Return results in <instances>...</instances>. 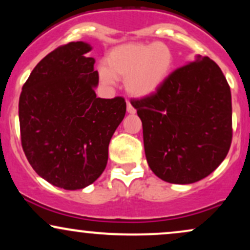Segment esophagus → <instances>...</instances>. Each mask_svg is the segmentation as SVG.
<instances>
[{
	"mask_svg": "<svg viewBox=\"0 0 250 250\" xmlns=\"http://www.w3.org/2000/svg\"><path fill=\"white\" fill-rule=\"evenodd\" d=\"M127 111L129 114H135L136 113V109H135L133 105H131V103L127 101Z\"/></svg>",
	"mask_w": 250,
	"mask_h": 250,
	"instance_id": "esophagus-1",
	"label": "esophagus"
}]
</instances>
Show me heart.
<instances>
[{
  "mask_svg": "<svg viewBox=\"0 0 250 250\" xmlns=\"http://www.w3.org/2000/svg\"><path fill=\"white\" fill-rule=\"evenodd\" d=\"M174 62L173 50L166 43L129 42L109 51L107 62L99 63L97 73L103 84H115L117 79H123L130 95L143 97L161 87Z\"/></svg>",
  "mask_w": 250,
  "mask_h": 250,
  "instance_id": "b5f03b06",
  "label": "heart"
}]
</instances>
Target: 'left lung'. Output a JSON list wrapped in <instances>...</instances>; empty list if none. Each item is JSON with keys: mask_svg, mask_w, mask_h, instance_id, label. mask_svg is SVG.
I'll list each match as a JSON object with an SVG mask.
<instances>
[{"mask_svg": "<svg viewBox=\"0 0 250 250\" xmlns=\"http://www.w3.org/2000/svg\"><path fill=\"white\" fill-rule=\"evenodd\" d=\"M131 104L142 121L147 162L161 180L197 182L226 159L233 137L230 87L209 57L177 68Z\"/></svg>", "mask_w": 250, "mask_h": 250, "instance_id": "left-lung-1", "label": "left lung"}]
</instances>
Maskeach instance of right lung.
Masks as SVG:
<instances>
[{
  "label": "right lung",
  "instance_id": "obj_1",
  "mask_svg": "<svg viewBox=\"0 0 250 250\" xmlns=\"http://www.w3.org/2000/svg\"><path fill=\"white\" fill-rule=\"evenodd\" d=\"M79 41L56 48L37 63L22 87L20 130L30 166L53 186L82 189L99 179L111 136L125 115V99L96 97L99 73Z\"/></svg>",
  "mask_w": 250,
  "mask_h": 250
}]
</instances>
